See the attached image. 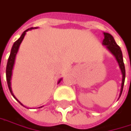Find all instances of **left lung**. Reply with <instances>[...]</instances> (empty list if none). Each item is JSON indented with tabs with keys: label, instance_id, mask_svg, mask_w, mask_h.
I'll return each instance as SVG.
<instances>
[{
	"label": "left lung",
	"instance_id": "left-lung-1",
	"mask_svg": "<svg viewBox=\"0 0 131 131\" xmlns=\"http://www.w3.org/2000/svg\"><path fill=\"white\" fill-rule=\"evenodd\" d=\"M104 34V39L103 40V45L106 46V48L108 49V50L113 54V55L115 57L119 67L122 70V87H121V91H120V95L119 97L122 93L123 91V87H124V84H125V67L124 64V61H123V56H122V50L120 49V47L117 45V43L115 42L113 37L109 33H103Z\"/></svg>",
	"mask_w": 131,
	"mask_h": 131
}]
</instances>
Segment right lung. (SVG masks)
<instances>
[{
	"label": "right lung",
	"mask_w": 131,
	"mask_h": 131,
	"mask_svg": "<svg viewBox=\"0 0 131 131\" xmlns=\"http://www.w3.org/2000/svg\"><path fill=\"white\" fill-rule=\"evenodd\" d=\"M32 29H33V28H28V29H27L26 30H25V31L22 33V34L21 35V37L18 38L16 41L13 43V47H12L11 52H10V54H9V58H8L7 64H6V82H7V85H8V88H9V91L11 92L12 95L13 96V97H14L16 101H18V103H19L21 105H22V103H21V102H19V101L16 99V97L14 96V94H13V91H12L10 80H11V77H12V71H13V69L14 63H15V58H16V54H17V52H18L19 46H20L21 42L22 40H23V39H24V37H25V34H26V32H27L28 30H32ZM61 79H60L58 83H59V82L61 81ZM22 106H23V105H22ZM40 107H42V106H40ZM40 107H39V108H40Z\"/></svg>",
	"instance_id": "obj_1"
}]
</instances>
